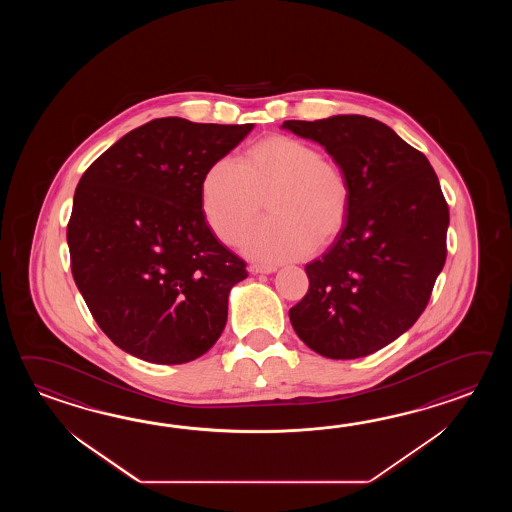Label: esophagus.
<instances>
[{"instance_id":"obj_1","label":"esophagus","mask_w":512,"mask_h":512,"mask_svg":"<svg viewBox=\"0 0 512 512\" xmlns=\"http://www.w3.org/2000/svg\"><path fill=\"white\" fill-rule=\"evenodd\" d=\"M249 272L251 274H272V272H276V267H272V265H249Z\"/></svg>"}]
</instances>
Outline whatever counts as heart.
Here are the masks:
<instances>
[{
    "mask_svg": "<svg viewBox=\"0 0 512 512\" xmlns=\"http://www.w3.org/2000/svg\"><path fill=\"white\" fill-rule=\"evenodd\" d=\"M263 197L272 216L243 234L241 251L280 263L337 238L348 221L351 188L342 168L315 146L280 135L254 144L241 163L221 157L201 183L203 216L225 243L260 214Z\"/></svg>",
    "mask_w": 512,
    "mask_h": 512,
    "instance_id": "b5f03b06",
    "label": "heart"
}]
</instances>
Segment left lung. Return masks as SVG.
Here are the masks:
<instances>
[{
	"label": "left lung",
	"mask_w": 512,
	"mask_h": 512,
	"mask_svg": "<svg viewBox=\"0 0 512 512\" xmlns=\"http://www.w3.org/2000/svg\"><path fill=\"white\" fill-rule=\"evenodd\" d=\"M318 142L348 177V221L305 265L309 291L289 318L305 346L327 359L366 357L414 326L446 260L448 205L425 155L362 115L285 120Z\"/></svg>",
	"instance_id": "obj_1"
}]
</instances>
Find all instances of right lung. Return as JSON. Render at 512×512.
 Wrapping results in <instances>:
<instances>
[{
	"label": "right lung",
	"instance_id": "add662e5",
	"mask_svg": "<svg viewBox=\"0 0 512 512\" xmlns=\"http://www.w3.org/2000/svg\"><path fill=\"white\" fill-rule=\"evenodd\" d=\"M254 124L155 119L87 168L67 225L71 271L98 327L122 351L185 364L221 337L245 261L214 236L201 183Z\"/></svg>",
	"mask_w": 512,
	"mask_h": 512
}]
</instances>
